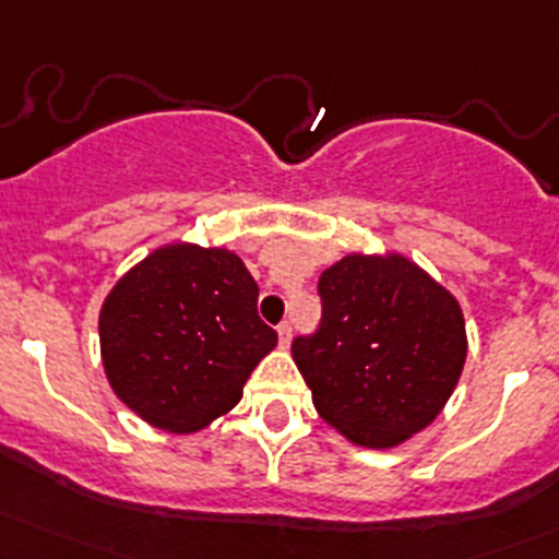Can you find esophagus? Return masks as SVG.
I'll list each match as a JSON object with an SVG mask.
<instances>
[{"label": "esophagus", "instance_id": "obj_1", "mask_svg": "<svg viewBox=\"0 0 559 559\" xmlns=\"http://www.w3.org/2000/svg\"><path fill=\"white\" fill-rule=\"evenodd\" d=\"M278 340H281V345H289V340H292V321H281V326H278Z\"/></svg>", "mask_w": 559, "mask_h": 559}]
</instances>
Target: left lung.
Returning <instances> with one entry per match:
<instances>
[{"mask_svg": "<svg viewBox=\"0 0 559 559\" xmlns=\"http://www.w3.org/2000/svg\"><path fill=\"white\" fill-rule=\"evenodd\" d=\"M318 297L321 323L292 342L318 414L366 449L425 429L467 358L456 299L397 254L345 257L323 270Z\"/></svg>", "mask_w": 559, "mask_h": 559, "instance_id": "obj_1", "label": "left lung"}]
</instances>
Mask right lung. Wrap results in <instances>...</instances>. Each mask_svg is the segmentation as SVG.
I'll return each instance as SVG.
<instances>
[{"label":"right lung","mask_w":559,"mask_h":559,"mask_svg":"<svg viewBox=\"0 0 559 559\" xmlns=\"http://www.w3.org/2000/svg\"><path fill=\"white\" fill-rule=\"evenodd\" d=\"M257 299V281L228 249L153 251L103 302L110 388L153 427H206L241 401L249 373L278 342Z\"/></svg>","instance_id":"right-lung-1"}]
</instances>
